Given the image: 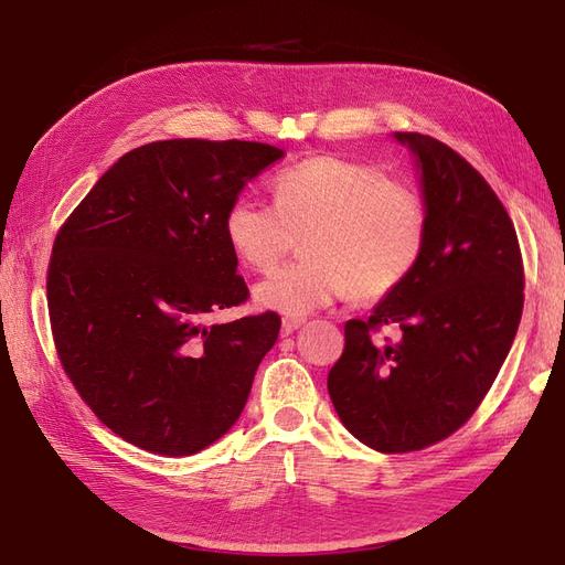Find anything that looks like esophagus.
<instances>
[{
    "mask_svg": "<svg viewBox=\"0 0 565 565\" xmlns=\"http://www.w3.org/2000/svg\"><path fill=\"white\" fill-rule=\"evenodd\" d=\"M303 322H306L303 318H282V334L297 332Z\"/></svg>",
    "mask_w": 565,
    "mask_h": 565,
    "instance_id": "1",
    "label": "esophagus"
}]
</instances>
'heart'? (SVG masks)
Segmentation results:
<instances>
[{
    "instance_id": "obj_1",
    "label": "heart",
    "mask_w": 565,
    "mask_h": 565,
    "mask_svg": "<svg viewBox=\"0 0 565 565\" xmlns=\"http://www.w3.org/2000/svg\"><path fill=\"white\" fill-rule=\"evenodd\" d=\"M273 198L276 207L241 198L224 214L231 249L254 270L276 266L292 233L310 228L301 241L309 259L278 268L254 287L259 309L301 318L351 287L358 299H380L422 254V198L374 164L341 156L303 160L276 177Z\"/></svg>"
}]
</instances>
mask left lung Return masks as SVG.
Here are the masks:
<instances>
[{
	"label": "left lung",
	"mask_w": 565,
	"mask_h": 565,
	"mask_svg": "<svg viewBox=\"0 0 565 565\" xmlns=\"http://www.w3.org/2000/svg\"><path fill=\"white\" fill-rule=\"evenodd\" d=\"M393 139L415 158L424 247L367 320L344 324L328 391L367 448L409 452L455 434L498 377L521 322L523 262L507 210L465 158L424 134ZM380 323H396L402 337L372 342Z\"/></svg>",
	"instance_id": "8db88e82"
}]
</instances>
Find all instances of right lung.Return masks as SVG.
Wrapping results in <instances>:
<instances>
[{
	"label": "right lung",
	"instance_id": "1",
	"mask_svg": "<svg viewBox=\"0 0 565 565\" xmlns=\"http://www.w3.org/2000/svg\"><path fill=\"white\" fill-rule=\"evenodd\" d=\"M285 152L256 141H156L129 150L67 216L46 299L63 370L136 448L188 457L241 417L278 313L204 324L249 292L224 214Z\"/></svg>",
	"mask_w": 565,
	"mask_h": 565
}]
</instances>
